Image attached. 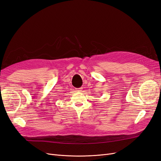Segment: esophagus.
<instances>
[{"mask_svg":"<svg viewBox=\"0 0 161 161\" xmlns=\"http://www.w3.org/2000/svg\"><path fill=\"white\" fill-rule=\"evenodd\" d=\"M81 89H82V88H79V89H78V90H77V91H81Z\"/></svg>","mask_w":161,"mask_h":161,"instance_id":"obj_1","label":"esophagus"}]
</instances>
